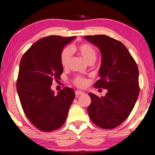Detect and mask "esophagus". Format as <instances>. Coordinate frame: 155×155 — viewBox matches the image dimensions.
Returning <instances> with one entry per match:
<instances>
[{"label":"esophagus","instance_id":"obj_1","mask_svg":"<svg viewBox=\"0 0 155 155\" xmlns=\"http://www.w3.org/2000/svg\"><path fill=\"white\" fill-rule=\"evenodd\" d=\"M84 92H82V91H80V90H76L75 91V96H80V95H82V94H84Z\"/></svg>","mask_w":155,"mask_h":155}]
</instances>
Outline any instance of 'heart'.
Listing matches in <instances>:
<instances>
[{
    "mask_svg": "<svg viewBox=\"0 0 155 155\" xmlns=\"http://www.w3.org/2000/svg\"><path fill=\"white\" fill-rule=\"evenodd\" d=\"M77 50L80 53L84 60L88 63H93L96 59L97 52L96 49L90 44H82L76 47ZM71 50L69 48L64 49L60 54V62L61 65L64 68H66L68 65L70 60L71 58ZM74 85L76 87L83 88L86 87L88 83L87 79L81 76H76L73 81Z\"/></svg>",
    "mask_w": 155,
    "mask_h": 155,
    "instance_id": "heart-1",
    "label": "heart"
}]
</instances>
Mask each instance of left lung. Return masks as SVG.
I'll list each match as a JSON object with an SVG mask.
<instances>
[{
  "instance_id": "8db88e82",
  "label": "left lung",
  "mask_w": 155,
  "mask_h": 155,
  "mask_svg": "<svg viewBox=\"0 0 155 155\" xmlns=\"http://www.w3.org/2000/svg\"><path fill=\"white\" fill-rule=\"evenodd\" d=\"M84 38L97 46L102 53L101 78L94 87L108 90L102 97L89 93L91 104L87 111L96 126L114 129L129 117L139 96L137 64L127 47L117 40L105 35H89Z\"/></svg>"
}]
</instances>
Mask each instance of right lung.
<instances>
[{"instance_id":"obj_1","label":"right lung","mask_w":155,"mask_h":155,"mask_svg":"<svg viewBox=\"0 0 155 155\" xmlns=\"http://www.w3.org/2000/svg\"><path fill=\"white\" fill-rule=\"evenodd\" d=\"M74 38L58 35L41 38L21 59L16 81L19 100L28 119L42 132L54 131L65 124L74 99L71 88L65 87L57 96L50 88L63 71L61 53Z\"/></svg>"}]
</instances>
